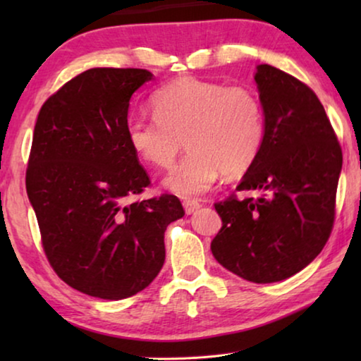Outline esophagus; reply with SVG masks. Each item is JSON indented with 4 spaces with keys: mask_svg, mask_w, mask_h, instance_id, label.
<instances>
[{
    "mask_svg": "<svg viewBox=\"0 0 361 361\" xmlns=\"http://www.w3.org/2000/svg\"><path fill=\"white\" fill-rule=\"evenodd\" d=\"M183 207H185V212L188 213V215H191V213L200 209V202H197V200H192V199H186L185 202H183Z\"/></svg>",
    "mask_w": 361,
    "mask_h": 361,
    "instance_id": "34e87169",
    "label": "esophagus"
}]
</instances>
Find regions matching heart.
<instances>
[{
	"label": "heart",
	"instance_id": "b5f03b06",
	"mask_svg": "<svg viewBox=\"0 0 361 361\" xmlns=\"http://www.w3.org/2000/svg\"><path fill=\"white\" fill-rule=\"evenodd\" d=\"M156 116L127 121V140L146 164L169 169L185 140L189 152L164 186L183 197L209 191L219 175L247 173L264 143V111L252 89L181 78L152 97Z\"/></svg>",
	"mask_w": 361,
	"mask_h": 361
}]
</instances>
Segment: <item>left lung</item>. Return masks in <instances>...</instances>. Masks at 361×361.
Listing matches in <instances>:
<instances>
[{"label": "left lung", "instance_id": "obj_1", "mask_svg": "<svg viewBox=\"0 0 361 361\" xmlns=\"http://www.w3.org/2000/svg\"><path fill=\"white\" fill-rule=\"evenodd\" d=\"M264 143L237 191L215 204L223 228L212 253L223 267L253 283L280 282L310 264L334 223L342 151L314 90L288 73L258 65Z\"/></svg>", "mask_w": 361, "mask_h": 361}]
</instances>
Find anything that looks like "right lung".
Segmentation results:
<instances>
[{"instance_id":"right-lung-1","label":"right lung","mask_w":361,"mask_h":361,"mask_svg":"<svg viewBox=\"0 0 361 361\" xmlns=\"http://www.w3.org/2000/svg\"><path fill=\"white\" fill-rule=\"evenodd\" d=\"M140 68H90L49 97L35 126L27 194L57 276L85 295L119 301L164 266V232L185 215L176 195L127 204L149 176L127 140Z\"/></svg>"}]
</instances>
